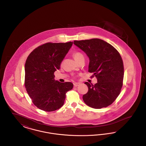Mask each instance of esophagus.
I'll list each match as a JSON object with an SVG mask.
<instances>
[{"instance_id":"esophagus-1","label":"esophagus","mask_w":146,"mask_h":146,"mask_svg":"<svg viewBox=\"0 0 146 146\" xmlns=\"http://www.w3.org/2000/svg\"><path fill=\"white\" fill-rule=\"evenodd\" d=\"M79 83H74V87H77L78 86H79Z\"/></svg>"}]
</instances>
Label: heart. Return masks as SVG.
Wrapping results in <instances>:
<instances>
[{
  "mask_svg": "<svg viewBox=\"0 0 146 146\" xmlns=\"http://www.w3.org/2000/svg\"><path fill=\"white\" fill-rule=\"evenodd\" d=\"M73 56L74 58H75V60L76 61H78L79 59H80L81 58H83L84 56L82 53H80V52H75L73 53Z\"/></svg>",
  "mask_w": 146,
  "mask_h": 146,
  "instance_id": "1",
  "label": "heart"
}]
</instances>
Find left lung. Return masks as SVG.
Listing matches in <instances>:
<instances>
[{
	"instance_id": "1",
	"label": "left lung",
	"mask_w": 146,
	"mask_h": 146,
	"mask_svg": "<svg viewBox=\"0 0 146 146\" xmlns=\"http://www.w3.org/2000/svg\"><path fill=\"white\" fill-rule=\"evenodd\" d=\"M74 44L89 58V72L97 83L85 82L88 92L84 95V102L93 108L100 109L111 104L120 94L124 78V65L118 51L110 44L94 38L74 40Z\"/></svg>"
}]
</instances>
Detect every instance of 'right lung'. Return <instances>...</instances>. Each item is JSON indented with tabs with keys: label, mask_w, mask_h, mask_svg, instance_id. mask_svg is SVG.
Masks as SVG:
<instances>
[{
	"label": "right lung",
	"mask_w": 146,
	"mask_h": 146,
	"mask_svg": "<svg viewBox=\"0 0 146 146\" xmlns=\"http://www.w3.org/2000/svg\"><path fill=\"white\" fill-rule=\"evenodd\" d=\"M73 42H47L35 49L26 60L25 85L33 103L40 110L55 111L60 108L66 94L72 89L70 82L54 79V72L72 46Z\"/></svg>",
	"instance_id": "1"
}]
</instances>
